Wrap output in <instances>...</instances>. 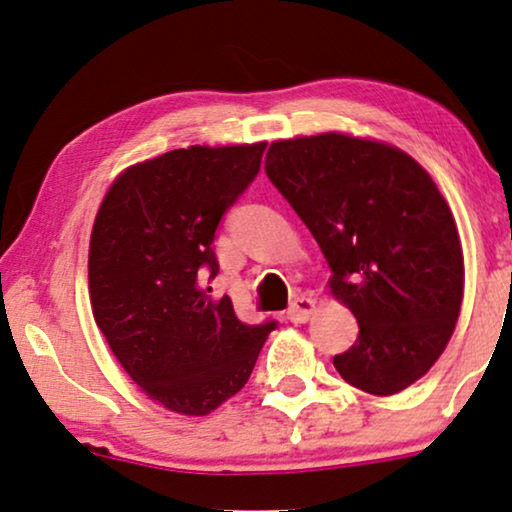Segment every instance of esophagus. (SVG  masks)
Segmentation results:
<instances>
[{
    "mask_svg": "<svg viewBox=\"0 0 512 512\" xmlns=\"http://www.w3.org/2000/svg\"><path fill=\"white\" fill-rule=\"evenodd\" d=\"M313 311H316V302H313L311 297L299 295V297L295 299V302L290 304L288 320H290V323H306V320L311 318Z\"/></svg>",
    "mask_w": 512,
    "mask_h": 512,
    "instance_id": "34e87169",
    "label": "esophagus"
}]
</instances>
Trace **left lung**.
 Instances as JSON below:
<instances>
[{
	"label": "left lung",
	"mask_w": 512,
	"mask_h": 512,
	"mask_svg": "<svg viewBox=\"0 0 512 512\" xmlns=\"http://www.w3.org/2000/svg\"><path fill=\"white\" fill-rule=\"evenodd\" d=\"M269 180L316 238L332 297L358 320L344 381L400 393L431 370L463 299V252L433 177L386 142L320 133L271 142Z\"/></svg>",
	"instance_id": "obj_1"
}]
</instances>
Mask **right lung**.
<instances>
[{
	"mask_svg": "<svg viewBox=\"0 0 512 512\" xmlns=\"http://www.w3.org/2000/svg\"><path fill=\"white\" fill-rule=\"evenodd\" d=\"M264 142L173 149L126 168L95 215L93 318L135 384L170 412L203 417L248 381L276 320L245 325L203 276L220 271L222 217L257 173Z\"/></svg>",
	"mask_w": 512,
	"mask_h": 512,
	"instance_id": "obj_1",
	"label": "right lung"
}]
</instances>
